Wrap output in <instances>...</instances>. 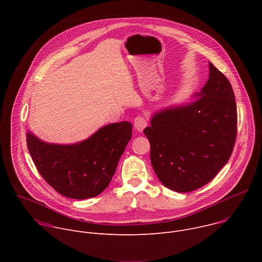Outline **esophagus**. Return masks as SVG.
Instances as JSON below:
<instances>
[{
  "instance_id": "esophagus-1",
  "label": "esophagus",
  "mask_w": 262,
  "mask_h": 262,
  "mask_svg": "<svg viewBox=\"0 0 262 262\" xmlns=\"http://www.w3.org/2000/svg\"><path fill=\"white\" fill-rule=\"evenodd\" d=\"M134 126L136 128L137 132L139 133H142L144 130V128L147 126V120L144 118V117H137L135 120H134Z\"/></svg>"
}]
</instances>
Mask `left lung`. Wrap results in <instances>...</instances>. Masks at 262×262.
I'll list each match as a JSON object with an SVG mask.
<instances>
[{"label":"left lung","instance_id":"1","mask_svg":"<svg viewBox=\"0 0 262 262\" xmlns=\"http://www.w3.org/2000/svg\"><path fill=\"white\" fill-rule=\"evenodd\" d=\"M191 99L157 111L144 129L157 176L166 188L179 193L211 181L227 164L236 138L232 87L210 62L206 84Z\"/></svg>","mask_w":262,"mask_h":262}]
</instances>
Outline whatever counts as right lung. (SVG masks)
<instances>
[{
    "mask_svg": "<svg viewBox=\"0 0 262 262\" xmlns=\"http://www.w3.org/2000/svg\"><path fill=\"white\" fill-rule=\"evenodd\" d=\"M132 132V123L121 121L100 127L84 141L55 144L29 130L27 145L37 170L52 188L82 200L99 195L108 185Z\"/></svg>",
    "mask_w": 262,
    "mask_h": 262,
    "instance_id": "add662e5",
    "label": "right lung"
}]
</instances>
